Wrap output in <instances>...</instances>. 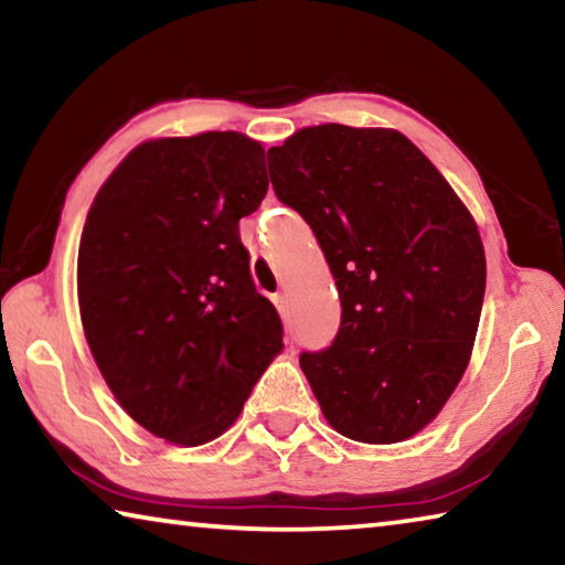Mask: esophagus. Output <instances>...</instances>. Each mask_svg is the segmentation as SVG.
<instances>
[{
  "label": "esophagus",
  "mask_w": 565,
  "mask_h": 565,
  "mask_svg": "<svg viewBox=\"0 0 565 565\" xmlns=\"http://www.w3.org/2000/svg\"><path fill=\"white\" fill-rule=\"evenodd\" d=\"M274 306H276V311L281 313V319H286V313H289V301H286L284 294L274 296Z\"/></svg>",
  "instance_id": "obj_1"
}]
</instances>
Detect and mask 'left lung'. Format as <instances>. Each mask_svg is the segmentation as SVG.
Masks as SVG:
<instances>
[{
  "instance_id": "1",
  "label": "left lung",
  "mask_w": 565,
  "mask_h": 565,
  "mask_svg": "<svg viewBox=\"0 0 565 565\" xmlns=\"http://www.w3.org/2000/svg\"><path fill=\"white\" fill-rule=\"evenodd\" d=\"M269 174L337 279V339L299 359L323 416L351 441H406L471 361L486 291L471 212L396 129H299L269 149Z\"/></svg>"
}]
</instances>
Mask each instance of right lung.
<instances>
[{"instance_id":"obj_1","label":"right lung","mask_w":565,"mask_h":565,"mask_svg":"<svg viewBox=\"0 0 565 565\" xmlns=\"http://www.w3.org/2000/svg\"><path fill=\"white\" fill-rule=\"evenodd\" d=\"M266 189L259 141L204 131L131 149L94 196L76 262L84 337L121 408L164 441L222 436L284 349L238 236Z\"/></svg>"}]
</instances>
